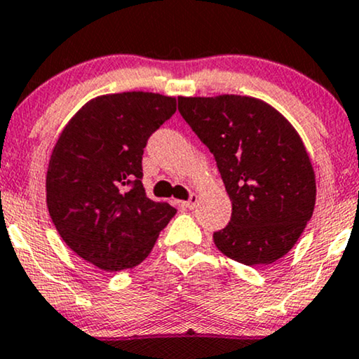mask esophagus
Wrapping results in <instances>:
<instances>
[{
  "instance_id": "34e87169",
  "label": "esophagus",
  "mask_w": 359,
  "mask_h": 359,
  "mask_svg": "<svg viewBox=\"0 0 359 359\" xmlns=\"http://www.w3.org/2000/svg\"><path fill=\"white\" fill-rule=\"evenodd\" d=\"M197 202H198V196L197 194H192L191 198L184 202V207H187V209H194V207L197 205Z\"/></svg>"
}]
</instances>
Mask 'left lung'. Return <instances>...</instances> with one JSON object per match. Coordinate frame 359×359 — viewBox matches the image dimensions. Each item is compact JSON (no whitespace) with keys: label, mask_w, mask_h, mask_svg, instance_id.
I'll return each mask as SVG.
<instances>
[{"label":"left lung","mask_w":359,"mask_h":359,"mask_svg":"<svg viewBox=\"0 0 359 359\" xmlns=\"http://www.w3.org/2000/svg\"><path fill=\"white\" fill-rule=\"evenodd\" d=\"M179 111L214 154L232 217L214 243L245 266L273 264L294 248L316 204V175L299 133L264 100L179 97Z\"/></svg>","instance_id":"left-lung-1"}]
</instances>
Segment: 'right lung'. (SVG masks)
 I'll return each mask as SVG.
<instances>
[{
  "label": "right lung",
  "mask_w": 359,
  "mask_h": 359,
  "mask_svg": "<svg viewBox=\"0 0 359 359\" xmlns=\"http://www.w3.org/2000/svg\"><path fill=\"white\" fill-rule=\"evenodd\" d=\"M177 110L150 92L100 95L60 133L46 172V205L65 244L98 269L140 264L177 210L145 196L147 140Z\"/></svg>",
  "instance_id": "right-lung-1"
}]
</instances>
